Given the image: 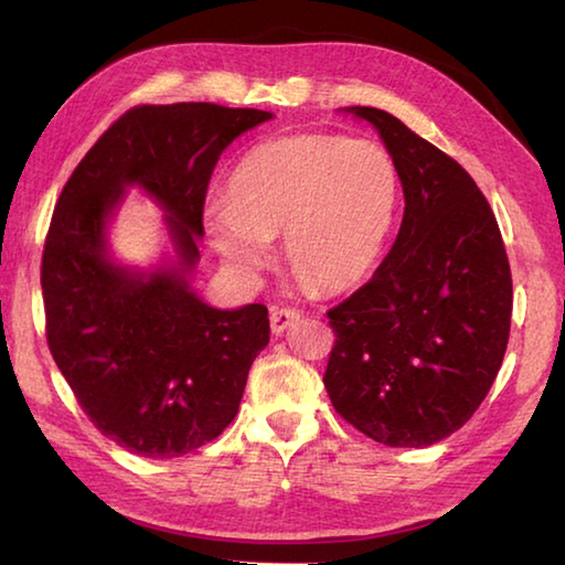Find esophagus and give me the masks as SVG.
Here are the masks:
<instances>
[{
	"label": "esophagus",
	"mask_w": 565,
	"mask_h": 565,
	"mask_svg": "<svg viewBox=\"0 0 565 565\" xmlns=\"http://www.w3.org/2000/svg\"><path fill=\"white\" fill-rule=\"evenodd\" d=\"M271 331L279 337V333H284L289 327H294L296 321L301 319V313L296 309H289V306H271Z\"/></svg>",
	"instance_id": "obj_1"
}]
</instances>
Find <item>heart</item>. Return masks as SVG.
<instances>
[{
    "label": "heart",
    "instance_id": "heart-1",
    "mask_svg": "<svg viewBox=\"0 0 565 565\" xmlns=\"http://www.w3.org/2000/svg\"><path fill=\"white\" fill-rule=\"evenodd\" d=\"M401 177L386 147L337 134L262 141L234 167L226 199L206 206V232L226 264L259 271L284 232L286 262L321 294L359 286L394 232Z\"/></svg>",
    "mask_w": 565,
    "mask_h": 565
}]
</instances>
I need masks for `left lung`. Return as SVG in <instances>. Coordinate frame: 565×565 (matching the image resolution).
<instances>
[{"mask_svg":"<svg viewBox=\"0 0 565 565\" xmlns=\"http://www.w3.org/2000/svg\"><path fill=\"white\" fill-rule=\"evenodd\" d=\"M379 129L404 186V222L376 274L327 311L337 333L323 386L374 441L431 446L489 394L511 331L501 228L471 174L394 114L349 109Z\"/></svg>","mask_w":565,"mask_h":565,"instance_id":"8db88e82","label":"left lung"}]
</instances>
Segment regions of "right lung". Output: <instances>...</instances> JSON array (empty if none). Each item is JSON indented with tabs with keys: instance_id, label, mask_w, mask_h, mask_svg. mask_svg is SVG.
Instances as JSON below:
<instances>
[{
	"instance_id": "add662e5",
	"label": "right lung",
	"mask_w": 565,
	"mask_h": 565,
	"mask_svg": "<svg viewBox=\"0 0 565 565\" xmlns=\"http://www.w3.org/2000/svg\"><path fill=\"white\" fill-rule=\"evenodd\" d=\"M266 119L209 102L141 104L102 134L54 206L42 254L46 343L76 404L131 454L177 458L214 441L269 343L264 303L214 309L186 279L216 161ZM131 183L170 212L179 267L137 275L108 259L103 226Z\"/></svg>"
}]
</instances>
